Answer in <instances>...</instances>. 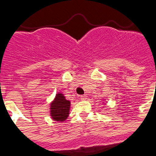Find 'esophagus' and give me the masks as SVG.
Here are the masks:
<instances>
[{"label": "esophagus", "mask_w": 156, "mask_h": 156, "mask_svg": "<svg viewBox=\"0 0 156 156\" xmlns=\"http://www.w3.org/2000/svg\"><path fill=\"white\" fill-rule=\"evenodd\" d=\"M80 99L81 101H85L87 99V97L85 95H80Z\"/></svg>", "instance_id": "esophagus-1"}]
</instances>
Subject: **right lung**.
I'll use <instances>...</instances> for the list:
<instances>
[{
	"label": "right lung",
	"instance_id": "1",
	"mask_svg": "<svg viewBox=\"0 0 156 156\" xmlns=\"http://www.w3.org/2000/svg\"><path fill=\"white\" fill-rule=\"evenodd\" d=\"M70 101L66 100L63 94L58 93L50 105V115L55 121L62 122L69 116Z\"/></svg>",
	"mask_w": 156,
	"mask_h": 156
}]
</instances>
